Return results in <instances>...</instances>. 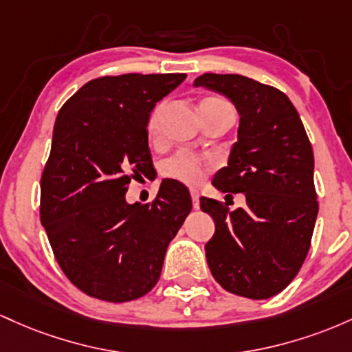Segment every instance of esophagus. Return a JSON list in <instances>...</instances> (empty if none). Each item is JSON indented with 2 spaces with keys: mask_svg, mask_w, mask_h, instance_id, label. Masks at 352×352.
I'll return each instance as SVG.
<instances>
[{
  "mask_svg": "<svg viewBox=\"0 0 352 352\" xmlns=\"http://www.w3.org/2000/svg\"><path fill=\"white\" fill-rule=\"evenodd\" d=\"M191 199H192V208L195 209H197L199 208V192L196 191V189H191Z\"/></svg>",
  "mask_w": 352,
  "mask_h": 352,
  "instance_id": "obj_1",
  "label": "esophagus"
}]
</instances>
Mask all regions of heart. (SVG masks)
Wrapping results in <instances>:
<instances>
[{
    "mask_svg": "<svg viewBox=\"0 0 352 352\" xmlns=\"http://www.w3.org/2000/svg\"><path fill=\"white\" fill-rule=\"evenodd\" d=\"M208 106H221V108H231L226 100L223 98H206L199 102V108H208ZM164 102H160L153 108L151 114L148 118V123H146V131H148L149 136H156L157 131H160L161 120H163L164 113ZM209 163L206 160H203L201 156L192 155V153L188 151H179L176 155L164 161L163 164V173L166 176L173 177V179L181 181V183L186 184H197L204 177V173H206Z\"/></svg>",
    "mask_w": 352,
    "mask_h": 352,
    "instance_id": "b5f03b06",
    "label": "heart"
}]
</instances>
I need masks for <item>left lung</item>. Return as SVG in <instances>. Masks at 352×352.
I'll return each instance as SVG.
<instances>
[{"label": "left lung", "instance_id": "left-lung-1", "mask_svg": "<svg viewBox=\"0 0 352 352\" xmlns=\"http://www.w3.org/2000/svg\"><path fill=\"white\" fill-rule=\"evenodd\" d=\"M195 86L224 94L241 116L238 143L212 184L231 197L244 192L246 208L199 199L216 224L204 246L208 266L229 293L267 299L293 281L311 248L319 204L309 138L278 88L214 73L201 74Z\"/></svg>", "mask_w": 352, "mask_h": 352}]
</instances>
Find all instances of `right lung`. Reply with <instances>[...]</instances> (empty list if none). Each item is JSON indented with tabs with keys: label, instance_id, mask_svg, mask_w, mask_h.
<instances>
[{
	"label": "right lung",
	"instance_id": "add662e5",
	"mask_svg": "<svg viewBox=\"0 0 352 352\" xmlns=\"http://www.w3.org/2000/svg\"><path fill=\"white\" fill-rule=\"evenodd\" d=\"M184 73L101 76L59 109L41 175L39 218L66 278L109 302L156 286L168 244L192 203L179 181H163L153 203L128 204L134 177L151 173L149 113Z\"/></svg>",
	"mask_w": 352,
	"mask_h": 352
}]
</instances>
